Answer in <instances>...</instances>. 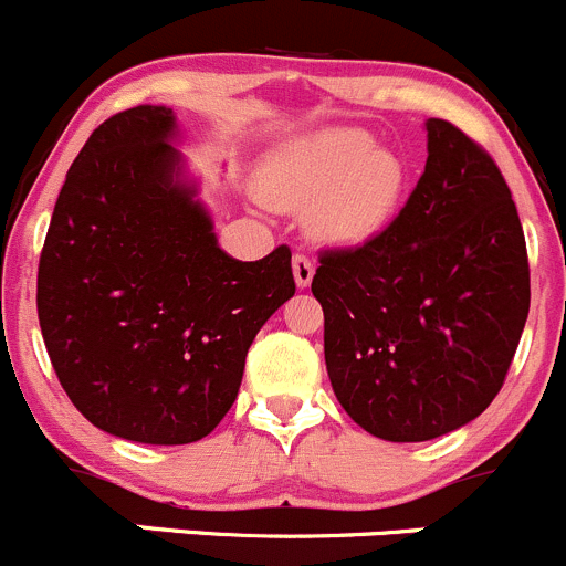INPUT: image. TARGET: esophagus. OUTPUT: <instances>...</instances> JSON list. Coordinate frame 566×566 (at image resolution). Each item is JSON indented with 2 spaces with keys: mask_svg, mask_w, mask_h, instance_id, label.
Returning <instances> with one entry per match:
<instances>
[{
  "mask_svg": "<svg viewBox=\"0 0 566 566\" xmlns=\"http://www.w3.org/2000/svg\"><path fill=\"white\" fill-rule=\"evenodd\" d=\"M292 269H294V280H297V286L308 289L311 280H314V261H311L308 255H303V252H297L292 261Z\"/></svg>",
  "mask_w": 566,
  "mask_h": 566,
  "instance_id": "34e87169",
  "label": "esophagus"
}]
</instances>
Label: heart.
Instances as JSON below:
<instances>
[{"label": "heart", "mask_w": 566, "mask_h": 566, "mask_svg": "<svg viewBox=\"0 0 566 566\" xmlns=\"http://www.w3.org/2000/svg\"><path fill=\"white\" fill-rule=\"evenodd\" d=\"M406 169L355 127L300 138L269 158L261 197L277 211H314L322 239L349 244L386 224L400 199Z\"/></svg>", "instance_id": "b5f03b06"}]
</instances>
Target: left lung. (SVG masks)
I'll return each instance as SVG.
<instances>
[{
    "instance_id": "8db88e82",
    "label": "left lung",
    "mask_w": 566,
    "mask_h": 566,
    "mask_svg": "<svg viewBox=\"0 0 566 566\" xmlns=\"http://www.w3.org/2000/svg\"><path fill=\"white\" fill-rule=\"evenodd\" d=\"M402 211L358 247L319 252L325 364L344 411L386 441L472 422L503 389L531 308L525 233L492 155L428 118Z\"/></svg>"
}]
</instances>
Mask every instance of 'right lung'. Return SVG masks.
<instances>
[{
    "mask_svg": "<svg viewBox=\"0 0 566 566\" xmlns=\"http://www.w3.org/2000/svg\"><path fill=\"white\" fill-rule=\"evenodd\" d=\"M171 107L102 122L69 169L38 263V322L69 400L105 433L188 444L239 395L247 349L294 297L292 250L235 261L180 180Z\"/></svg>",
    "mask_w": 566,
    "mask_h": 566,
    "instance_id": "add662e5",
    "label": "right lung"
}]
</instances>
